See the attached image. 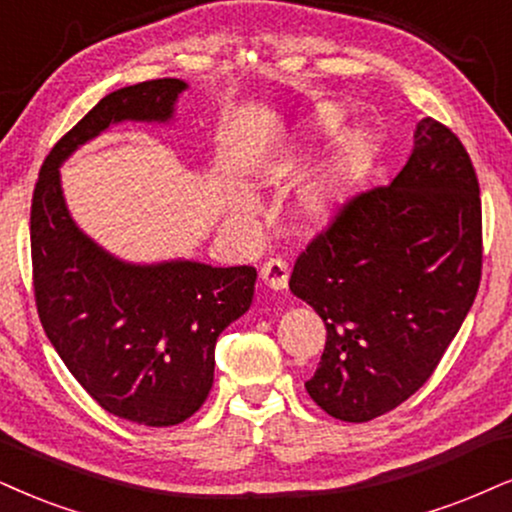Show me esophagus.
I'll return each mask as SVG.
<instances>
[{
    "mask_svg": "<svg viewBox=\"0 0 512 512\" xmlns=\"http://www.w3.org/2000/svg\"><path fill=\"white\" fill-rule=\"evenodd\" d=\"M261 280H263V285H266L268 289H273V292H282V289H287V282H289L287 263L280 261V258L268 261L266 266L261 268Z\"/></svg>",
    "mask_w": 512,
    "mask_h": 512,
    "instance_id": "esophagus-1",
    "label": "esophagus"
}]
</instances>
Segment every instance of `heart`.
I'll return each mask as SVG.
<instances>
[{
  "instance_id": "heart-1",
  "label": "heart",
  "mask_w": 512,
  "mask_h": 512,
  "mask_svg": "<svg viewBox=\"0 0 512 512\" xmlns=\"http://www.w3.org/2000/svg\"><path fill=\"white\" fill-rule=\"evenodd\" d=\"M344 109L342 106L327 102L315 106L308 123V140L320 142L332 137L342 128ZM368 135L363 130H346L339 137L337 147L327 156L323 163L308 170V173L296 182L294 187V216L304 225L325 227L342 216V211L349 204L353 187L361 178L363 163L368 159ZM294 149L282 154V159L268 163L270 173H282L292 161ZM227 216L235 225H249L261 213V199L254 189L244 185H230L225 192Z\"/></svg>"
}]
</instances>
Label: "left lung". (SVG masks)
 <instances>
[{"mask_svg": "<svg viewBox=\"0 0 512 512\" xmlns=\"http://www.w3.org/2000/svg\"><path fill=\"white\" fill-rule=\"evenodd\" d=\"M479 275L475 168L446 125L422 118L399 175L351 199L289 277L327 327L311 399L332 418L368 422L413 396L463 325Z\"/></svg>", "mask_w": 512, "mask_h": 512, "instance_id": "left-lung-1", "label": "left lung"}]
</instances>
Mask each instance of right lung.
<instances>
[{
  "label": "right lung",
  "instance_id": "right-lung-1",
  "mask_svg": "<svg viewBox=\"0 0 512 512\" xmlns=\"http://www.w3.org/2000/svg\"><path fill=\"white\" fill-rule=\"evenodd\" d=\"M187 90L185 80L163 78L106 94L49 151L30 211L37 313L49 342L99 406L147 427L180 425L206 401L216 342L254 304L256 268L118 258L73 220L61 166L111 125H170Z\"/></svg>",
  "mask_w": 512,
  "mask_h": 512
}]
</instances>
